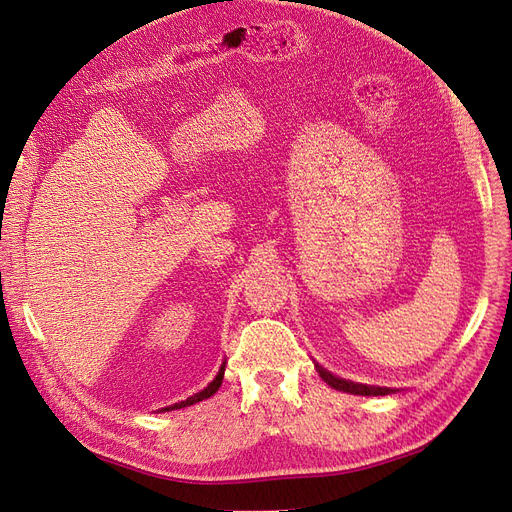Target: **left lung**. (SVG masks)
Masks as SVG:
<instances>
[{
    "instance_id": "obj_1",
    "label": "left lung",
    "mask_w": 512,
    "mask_h": 512,
    "mask_svg": "<svg viewBox=\"0 0 512 512\" xmlns=\"http://www.w3.org/2000/svg\"><path fill=\"white\" fill-rule=\"evenodd\" d=\"M319 376L323 378V381L334 387L338 391H344V393H353V395H387L391 393L393 389L389 387H374V385H361V383H353V381H346V378H340V376H334L329 370H325L323 366L315 364Z\"/></svg>"
}]
</instances>
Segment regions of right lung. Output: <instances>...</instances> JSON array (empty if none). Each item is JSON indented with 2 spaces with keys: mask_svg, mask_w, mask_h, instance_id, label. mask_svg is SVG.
Here are the masks:
<instances>
[{
  "mask_svg": "<svg viewBox=\"0 0 512 512\" xmlns=\"http://www.w3.org/2000/svg\"><path fill=\"white\" fill-rule=\"evenodd\" d=\"M223 374H225V361H223V366H221V370H219V374L214 376V381L206 387V389H202L200 393H195V395H191V398H187V400H183V402H178V404H172V406H168V408H163V410H178V408H185V406H191V404H195V402H202V400H208L210 395H214L219 391V387H221V383H223Z\"/></svg>",
  "mask_w": 512,
  "mask_h": 512,
  "instance_id": "right-lung-1",
  "label": "right lung"
}]
</instances>
